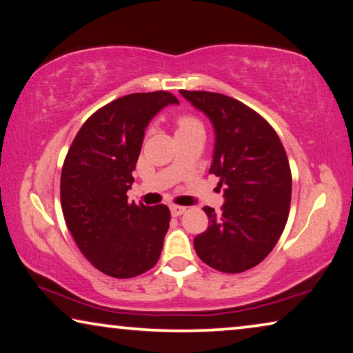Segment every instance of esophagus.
I'll list each match as a JSON object with an SVG mask.
<instances>
[{"label": "esophagus", "instance_id": "1", "mask_svg": "<svg viewBox=\"0 0 353 353\" xmlns=\"http://www.w3.org/2000/svg\"><path fill=\"white\" fill-rule=\"evenodd\" d=\"M170 212H172V216H181V214L186 212V207L172 205V207H170Z\"/></svg>", "mask_w": 353, "mask_h": 353}]
</instances>
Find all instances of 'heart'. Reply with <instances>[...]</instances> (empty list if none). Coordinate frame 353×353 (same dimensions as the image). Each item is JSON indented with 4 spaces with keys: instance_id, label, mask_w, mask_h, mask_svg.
I'll return each mask as SVG.
<instances>
[{
    "instance_id": "b5f03b06",
    "label": "heart",
    "mask_w": 353,
    "mask_h": 353,
    "mask_svg": "<svg viewBox=\"0 0 353 353\" xmlns=\"http://www.w3.org/2000/svg\"><path fill=\"white\" fill-rule=\"evenodd\" d=\"M194 129H202V122L192 114H180L175 121V134H181V132L194 130Z\"/></svg>"
}]
</instances>
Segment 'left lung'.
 I'll return each mask as SVG.
<instances>
[{
	"mask_svg": "<svg viewBox=\"0 0 353 353\" xmlns=\"http://www.w3.org/2000/svg\"><path fill=\"white\" fill-rule=\"evenodd\" d=\"M180 92L213 122L216 143L210 173L219 178L226 199L219 214L203 207L208 228L194 239V248L219 272H245L272 252L287 224V152L272 125L242 101L216 92Z\"/></svg>",
	"mask_w": 353,
	"mask_h": 353,
	"instance_id": "left-lung-1",
	"label": "left lung"
}]
</instances>
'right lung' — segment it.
<instances>
[{"instance_id":"1","label":"right lung","mask_w":353,"mask_h":353,"mask_svg":"<svg viewBox=\"0 0 353 353\" xmlns=\"http://www.w3.org/2000/svg\"><path fill=\"white\" fill-rule=\"evenodd\" d=\"M168 103L167 90L124 95L84 122L60 176L66 228L85 259L110 277L132 279L159 261L170 210L127 201L145 129Z\"/></svg>"}]
</instances>
